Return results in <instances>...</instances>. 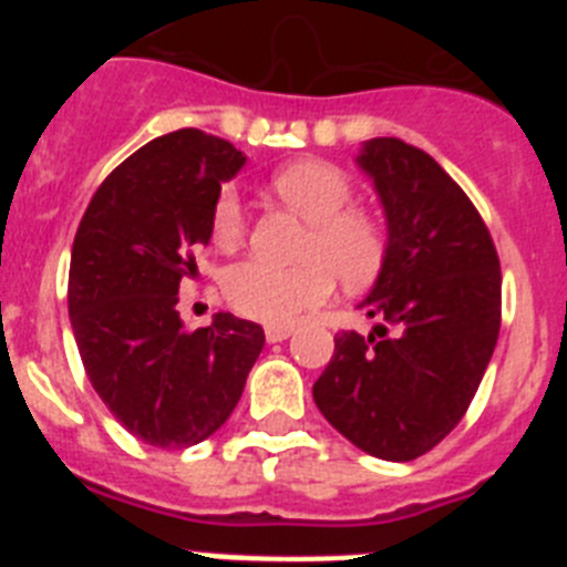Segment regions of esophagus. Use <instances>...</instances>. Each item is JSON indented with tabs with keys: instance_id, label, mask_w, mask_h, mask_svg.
Here are the masks:
<instances>
[{
	"instance_id": "esophagus-1",
	"label": "esophagus",
	"mask_w": 567,
	"mask_h": 567,
	"mask_svg": "<svg viewBox=\"0 0 567 567\" xmlns=\"http://www.w3.org/2000/svg\"><path fill=\"white\" fill-rule=\"evenodd\" d=\"M292 332H295L292 323H269L267 340H269V343H280V340H287Z\"/></svg>"
}]
</instances>
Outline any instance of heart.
<instances>
[{"instance_id": "b5f03b06", "label": "heart", "mask_w": 567, "mask_h": 567, "mask_svg": "<svg viewBox=\"0 0 567 567\" xmlns=\"http://www.w3.org/2000/svg\"><path fill=\"white\" fill-rule=\"evenodd\" d=\"M272 193L307 221L298 264L278 267L264 258L238 260L224 272L229 307L264 323H289L327 303L334 278L349 289L369 287L389 258V227L372 209L354 207V182L343 167L320 158L287 164L272 175ZM249 215L235 187H224L213 204L209 229L218 247H238Z\"/></svg>"}]
</instances>
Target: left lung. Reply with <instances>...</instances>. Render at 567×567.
<instances>
[{"instance_id":"8db88e82","label":"left lung","mask_w":567,"mask_h":567,"mask_svg":"<svg viewBox=\"0 0 567 567\" xmlns=\"http://www.w3.org/2000/svg\"><path fill=\"white\" fill-rule=\"evenodd\" d=\"M360 167L389 218V258L360 312L374 334L340 332L315 403L349 443L394 463L423 457L465 417L503 323L499 255L483 215L432 155L365 142Z\"/></svg>"}]
</instances>
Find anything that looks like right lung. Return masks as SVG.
<instances>
[{
    "mask_svg": "<svg viewBox=\"0 0 567 567\" xmlns=\"http://www.w3.org/2000/svg\"><path fill=\"white\" fill-rule=\"evenodd\" d=\"M244 162L204 130L153 138L104 178L73 238L68 312L84 372L110 414L155 449L218 432L264 349L252 320L221 312L184 332L175 309L221 184Z\"/></svg>",
    "mask_w": 567,
    "mask_h": 567,
    "instance_id": "right-lung-1",
    "label": "right lung"
}]
</instances>
